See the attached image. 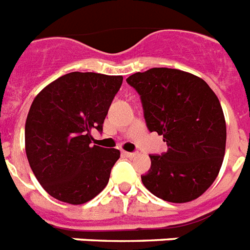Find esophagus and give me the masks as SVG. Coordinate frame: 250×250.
<instances>
[{"label": "esophagus", "mask_w": 250, "mask_h": 250, "mask_svg": "<svg viewBox=\"0 0 250 250\" xmlns=\"http://www.w3.org/2000/svg\"><path fill=\"white\" fill-rule=\"evenodd\" d=\"M123 155H125V156H127V158H134V156H136V153L135 152H127V151H123Z\"/></svg>", "instance_id": "1"}]
</instances>
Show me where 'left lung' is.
<instances>
[{"instance_id":"obj_1","label":"left lung","mask_w":250,"mask_h":250,"mask_svg":"<svg viewBox=\"0 0 250 250\" xmlns=\"http://www.w3.org/2000/svg\"><path fill=\"white\" fill-rule=\"evenodd\" d=\"M127 83L140 95L147 128L163 135L168 147L149 155L144 187L169 203L195 200L217 177L225 153L227 125L216 94L205 81L176 68H149Z\"/></svg>"}]
</instances>
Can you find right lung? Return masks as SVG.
<instances>
[{"mask_svg":"<svg viewBox=\"0 0 250 250\" xmlns=\"http://www.w3.org/2000/svg\"><path fill=\"white\" fill-rule=\"evenodd\" d=\"M122 75L68 73L34 98L25 125V148L37 180L50 196L83 204L101 193L119 149L90 147L91 131H103Z\"/></svg>","mask_w":250,"mask_h":250,"instance_id":"add662e5","label":"right lung"}]
</instances>
